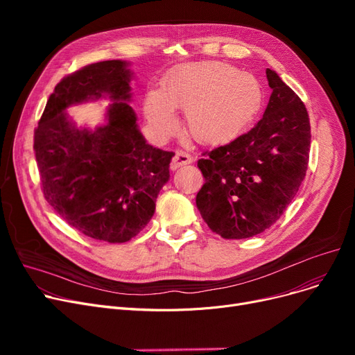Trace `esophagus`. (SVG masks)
Masks as SVG:
<instances>
[{"label":"esophagus","instance_id":"1","mask_svg":"<svg viewBox=\"0 0 355 355\" xmlns=\"http://www.w3.org/2000/svg\"><path fill=\"white\" fill-rule=\"evenodd\" d=\"M191 161H193V159H191V157H190L187 153L177 151L175 155H174V158H173V161H171L170 168H171L173 171H175V170H178V168H181V166H184V165H189Z\"/></svg>","mask_w":355,"mask_h":355}]
</instances>
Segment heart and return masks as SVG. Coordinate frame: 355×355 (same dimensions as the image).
<instances>
[{"label":"heart","instance_id":"b5f03b06","mask_svg":"<svg viewBox=\"0 0 355 355\" xmlns=\"http://www.w3.org/2000/svg\"><path fill=\"white\" fill-rule=\"evenodd\" d=\"M262 83L252 73L223 62L182 66L145 101V116L158 137L177 128L174 109L187 114L190 135L206 145L234 141L253 125L263 107Z\"/></svg>","mask_w":355,"mask_h":355}]
</instances>
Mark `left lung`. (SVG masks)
I'll list each match as a JSON object with an SVG mask.
<instances>
[{"label":"left lung","instance_id":"left-lung-1","mask_svg":"<svg viewBox=\"0 0 355 355\" xmlns=\"http://www.w3.org/2000/svg\"><path fill=\"white\" fill-rule=\"evenodd\" d=\"M269 103L248 134L204 153L206 178L196 202L202 220L223 239H248L281 218L305 178L311 125L304 102L266 69Z\"/></svg>","mask_w":355,"mask_h":355}]
</instances>
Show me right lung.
<instances>
[{
    "instance_id": "right-lung-1",
    "label": "right lung",
    "mask_w": 355,
    "mask_h": 355,
    "mask_svg": "<svg viewBox=\"0 0 355 355\" xmlns=\"http://www.w3.org/2000/svg\"><path fill=\"white\" fill-rule=\"evenodd\" d=\"M129 63L106 60L63 78L34 130V153L47 202L87 237L125 243L151 220L170 180L174 153L146 144L130 102ZM107 97V123L78 128L71 104Z\"/></svg>"
}]
</instances>
